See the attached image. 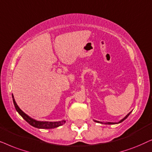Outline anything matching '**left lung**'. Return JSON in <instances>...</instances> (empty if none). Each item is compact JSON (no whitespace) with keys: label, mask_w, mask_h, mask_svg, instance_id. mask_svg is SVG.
Masks as SVG:
<instances>
[{"label":"left lung","mask_w":152,"mask_h":152,"mask_svg":"<svg viewBox=\"0 0 152 152\" xmlns=\"http://www.w3.org/2000/svg\"><path fill=\"white\" fill-rule=\"evenodd\" d=\"M131 112H130V113H129V114H127L126 115V116H125L124 117V118H123L122 119V120H121L120 121V122H119L118 123H121V122H123V121H124V120H126V119L127 118V117H129V115H130V113H131ZM94 122H99V123H102V124H103V123L102 122H99V121H96V120H94ZM118 123H113V122H106V123H105V124H118Z\"/></svg>","instance_id":"obj_1"}]
</instances>
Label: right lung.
Listing matches in <instances>:
<instances>
[{"label":"right lung","mask_w":152,"mask_h":152,"mask_svg":"<svg viewBox=\"0 0 152 152\" xmlns=\"http://www.w3.org/2000/svg\"><path fill=\"white\" fill-rule=\"evenodd\" d=\"M12 99H13L14 105H15L16 110H17V112L19 113V114L23 117L24 120H25L28 124H30L32 126L35 127V128L47 129H54V128H56V127L62 126V125H63L64 123L66 122L65 120L59 121V122H41V121H37L34 120V119H32L30 117L28 116V115H26L25 113H23V111L19 108V107L18 106V105L15 102L13 94H12Z\"/></svg>","instance_id":"add662e5"}]
</instances>
